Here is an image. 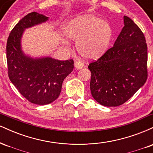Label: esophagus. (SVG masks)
I'll use <instances>...</instances> for the list:
<instances>
[{"label":"esophagus","instance_id":"1","mask_svg":"<svg viewBox=\"0 0 153 153\" xmlns=\"http://www.w3.org/2000/svg\"><path fill=\"white\" fill-rule=\"evenodd\" d=\"M83 63L80 62V61H76L75 62V68H77V69H81V68H83Z\"/></svg>","mask_w":153,"mask_h":153}]
</instances>
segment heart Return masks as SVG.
<instances>
[{"label": "heart", "mask_w": 153, "mask_h": 153, "mask_svg": "<svg viewBox=\"0 0 153 153\" xmlns=\"http://www.w3.org/2000/svg\"><path fill=\"white\" fill-rule=\"evenodd\" d=\"M68 38L78 41L76 49L82 57L96 58L106 50L113 37L108 22L93 15H84L70 21L65 27Z\"/></svg>", "instance_id": "b5f03b06"}]
</instances>
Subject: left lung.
<instances>
[{
  "label": "left lung",
  "instance_id": "left-lung-1",
  "mask_svg": "<svg viewBox=\"0 0 153 153\" xmlns=\"http://www.w3.org/2000/svg\"><path fill=\"white\" fill-rule=\"evenodd\" d=\"M112 47L89 64L94 99L105 106H120L146 82L147 47L143 31L129 17Z\"/></svg>",
  "mask_w": 153,
  "mask_h": 153
}]
</instances>
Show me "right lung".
<instances>
[{
    "label": "right lung",
    "mask_w": 153,
    "mask_h": 153,
    "mask_svg": "<svg viewBox=\"0 0 153 153\" xmlns=\"http://www.w3.org/2000/svg\"><path fill=\"white\" fill-rule=\"evenodd\" d=\"M47 20L48 17L36 12L28 13L10 31L6 45L10 80L25 99L37 105L49 104L59 97L63 80L74 68L73 59L32 58L22 52L24 31Z\"/></svg>",
    "instance_id": "add662e5"
}]
</instances>
